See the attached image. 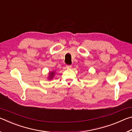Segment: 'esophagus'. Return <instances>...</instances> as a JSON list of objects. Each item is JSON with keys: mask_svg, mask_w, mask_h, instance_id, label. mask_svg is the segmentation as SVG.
Masks as SVG:
<instances>
[{"mask_svg": "<svg viewBox=\"0 0 132 132\" xmlns=\"http://www.w3.org/2000/svg\"><path fill=\"white\" fill-rule=\"evenodd\" d=\"M71 67H72L71 65H66V68L68 69H71Z\"/></svg>", "mask_w": 132, "mask_h": 132, "instance_id": "esophagus-1", "label": "esophagus"}]
</instances>
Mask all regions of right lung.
I'll return each instance as SVG.
<instances>
[{
    "instance_id": "obj_1",
    "label": "right lung",
    "mask_w": 132,
    "mask_h": 132,
    "mask_svg": "<svg viewBox=\"0 0 132 132\" xmlns=\"http://www.w3.org/2000/svg\"><path fill=\"white\" fill-rule=\"evenodd\" d=\"M55 75V71H52V72H50L49 73V78L48 79L50 80L52 79L53 78V76H54Z\"/></svg>"
}]
</instances>
